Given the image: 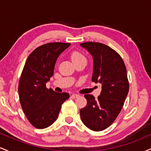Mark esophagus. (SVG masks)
Instances as JSON below:
<instances>
[{
    "mask_svg": "<svg viewBox=\"0 0 151 151\" xmlns=\"http://www.w3.org/2000/svg\"><path fill=\"white\" fill-rule=\"evenodd\" d=\"M79 96V94H78V93H73V94L72 95V98H77Z\"/></svg>",
    "mask_w": 151,
    "mask_h": 151,
    "instance_id": "obj_1",
    "label": "esophagus"
}]
</instances>
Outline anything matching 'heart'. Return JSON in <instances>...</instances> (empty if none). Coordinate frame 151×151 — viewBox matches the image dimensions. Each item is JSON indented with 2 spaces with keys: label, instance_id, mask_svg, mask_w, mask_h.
Returning <instances> with one entry per match:
<instances>
[{
  "label": "heart",
  "instance_id": "obj_1",
  "mask_svg": "<svg viewBox=\"0 0 151 151\" xmlns=\"http://www.w3.org/2000/svg\"><path fill=\"white\" fill-rule=\"evenodd\" d=\"M71 59H72L73 63L78 61H81V60H84L86 61V58L84 57V55H82L81 52L78 51H73L70 54Z\"/></svg>",
  "mask_w": 151,
  "mask_h": 151
}]
</instances>
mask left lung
<instances>
[{"label":"left lung","mask_w":151,"mask_h":151,"mask_svg":"<svg viewBox=\"0 0 151 151\" xmlns=\"http://www.w3.org/2000/svg\"><path fill=\"white\" fill-rule=\"evenodd\" d=\"M80 45L93 57L91 80L102 85L97 99L93 95H84L87 104L81 109V119L89 129L103 131L116 120L129 93L126 66L120 55L104 44L86 42L81 43Z\"/></svg>","instance_id":"1"}]
</instances>
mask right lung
I'll use <instances>...</instances> for the list:
<instances>
[{
	"mask_svg": "<svg viewBox=\"0 0 151 151\" xmlns=\"http://www.w3.org/2000/svg\"><path fill=\"white\" fill-rule=\"evenodd\" d=\"M70 43L50 42L38 47L27 58L18 84L20 102L27 119L34 127L45 129L58 119L62 104L70 97L46 87L53 75L59 55Z\"/></svg>",
	"mask_w": 151,
	"mask_h": 151,
	"instance_id": "1",
	"label": "right lung"
}]
</instances>
